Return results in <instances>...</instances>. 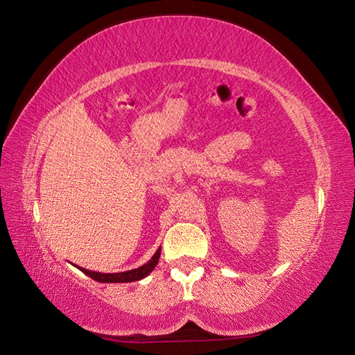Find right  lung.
I'll list each match as a JSON object with an SVG mask.
<instances>
[{
	"mask_svg": "<svg viewBox=\"0 0 355 355\" xmlns=\"http://www.w3.org/2000/svg\"><path fill=\"white\" fill-rule=\"evenodd\" d=\"M160 253H162V247H158L153 258H150L146 263H143V266L139 268L122 271V273H99V271H92V270L78 267V266H74V267H78L82 273H85L88 277L94 279V281H97V282H103V284L135 282V281H140V279H143V277H146L150 271L155 268V266L158 263V259H160Z\"/></svg>",
	"mask_w": 355,
	"mask_h": 355,
	"instance_id": "add662e5",
	"label": "right lung"
}]
</instances>
